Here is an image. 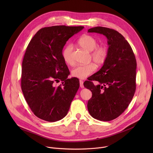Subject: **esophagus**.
<instances>
[{"label": "esophagus", "mask_w": 153, "mask_h": 153, "mask_svg": "<svg viewBox=\"0 0 153 153\" xmlns=\"http://www.w3.org/2000/svg\"><path fill=\"white\" fill-rule=\"evenodd\" d=\"M79 83H80V88H83L84 86H83V81L82 80H79Z\"/></svg>", "instance_id": "34e87169"}]
</instances>
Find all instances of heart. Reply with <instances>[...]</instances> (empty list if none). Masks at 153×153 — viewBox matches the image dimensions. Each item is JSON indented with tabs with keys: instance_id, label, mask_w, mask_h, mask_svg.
Returning a JSON list of instances; mask_svg holds the SVG:
<instances>
[{
	"instance_id": "b5f03b06",
	"label": "heart",
	"mask_w": 153,
	"mask_h": 153,
	"mask_svg": "<svg viewBox=\"0 0 153 153\" xmlns=\"http://www.w3.org/2000/svg\"><path fill=\"white\" fill-rule=\"evenodd\" d=\"M78 43L84 50L91 52V57L93 61L98 65H102L106 60L108 51L105 45H98L97 40L91 35H85L81 37ZM74 47L72 45H67L64 49L62 56L64 61L69 65L74 63L73 58ZM96 70V65L93 63L87 65H79L71 71V75L74 77L84 79L92 74Z\"/></svg>"
}]
</instances>
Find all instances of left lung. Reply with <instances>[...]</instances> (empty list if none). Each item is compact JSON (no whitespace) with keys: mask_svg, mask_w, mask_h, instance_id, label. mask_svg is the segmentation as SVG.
Listing matches in <instances>:
<instances>
[{"mask_svg":"<svg viewBox=\"0 0 153 153\" xmlns=\"http://www.w3.org/2000/svg\"><path fill=\"white\" fill-rule=\"evenodd\" d=\"M105 36L108 54L101 69L83 83L92 92L87 107L90 115L101 121L118 117L127 108L134 95L136 59L128 41L118 31L96 27L88 30ZM99 82L94 85L92 81Z\"/></svg>","mask_w":153,"mask_h":153,"instance_id":"8db88e82","label":"left lung"}]
</instances>
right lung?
<instances>
[{"label": "right lung", "instance_id": "add662e5", "mask_svg": "<svg viewBox=\"0 0 153 153\" xmlns=\"http://www.w3.org/2000/svg\"><path fill=\"white\" fill-rule=\"evenodd\" d=\"M84 27L65 25L42 28L27 48L22 67L21 88L37 117L47 122L63 119L69 111L79 88L77 78L70 71L62 56L68 40ZM61 80L62 84L55 83Z\"/></svg>", "mask_w": 153, "mask_h": 153}]
</instances>
